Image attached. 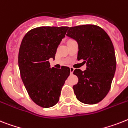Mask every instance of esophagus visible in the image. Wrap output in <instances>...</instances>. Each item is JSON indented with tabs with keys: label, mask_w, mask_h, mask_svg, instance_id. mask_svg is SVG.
Wrapping results in <instances>:
<instances>
[{
	"label": "esophagus",
	"mask_w": 128,
	"mask_h": 128,
	"mask_svg": "<svg viewBox=\"0 0 128 128\" xmlns=\"http://www.w3.org/2000/svg\"><path fill=\"white\" fill-rule=\"evenodd\" d=\"M70 74H72L74 72V68L73 67H70Z\"/></svg>",
	"instance_id": "esophagus-1"
}]
</instances>
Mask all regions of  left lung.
I'll list each match as a JSON object with an SVG mask.
<instances>
[{
	"label": "left lung",
	"instance_id": "8db88e82",
	"mask_svg": "<svg viewBox=\"0 0 128 128\" xmlns=\"http://www.w3.org/2000/svg\"><path fill=\"white\" fill-rule=\"evenodd\" d=\"M66 35L78 41V60L87 64L85 71H74L78 78V83L73 86L76 98L85 104L98 103L108 93L116 71L112 40L102 28L95 25L71 27Z\"/></svg>",
	"mask_w": 128,
	"mask_h": 128
}]
</instances>
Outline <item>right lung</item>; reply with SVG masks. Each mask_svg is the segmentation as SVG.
<instances>
[{"label":"right lung","instance_id":"add662e5","mask_svg":"<svg viewBox=\"0 0 128 128\" xmlns=\"http://www.w3.org/2000/svg\"><path fill=\"white\" fill-rule=\"evenodd\" d=\"M68 27L42 26L30 30L23 38L18 54V65L25 88L32 100L42 108L58 102L61 89L69 76V67L50 68L58 46Z\"/></svg>","mask_w":128,"mask_h":128}]
</instances>
